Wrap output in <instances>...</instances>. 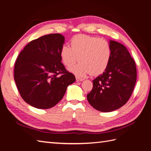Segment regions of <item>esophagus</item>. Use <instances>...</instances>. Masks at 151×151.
I'll use <instances>...</instances> for the list:
<instances>
[{"label":"esophagus","mask_w":151,"mask_h":151,"mask_svg":"<svg viewBox=\"0 0 151 151\" xmlns=\"http://www.w3.org/2000/svg\"><path fill=\"white\" fill-rule=\"evenodd\" d=\"M76 81H77V82H81V81H84V79L80 78V77H76Z\"/></svg>","instance_id":"obj_1"}]
</instances>
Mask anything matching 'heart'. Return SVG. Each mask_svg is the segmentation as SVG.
<instances>
[{"mask_svg":"<svg viewBox=\"0 0 151 151\" xmlns=\"http://www.w3.org/2000/svg\"><path fill=\"white\" fill-rule=\"evenodd\" d=\"M70 47L63 45L60 57L63 64L70 67L79 59L80 62L68 68L79 77L92 74L99 75L106 69L111 57V48L104 40L85 35H77L71 38Z\"/></svg>","mask_w":151,"mask_h":151,"instance_id":"b5f03b06","label":"heart"}]
</instances>
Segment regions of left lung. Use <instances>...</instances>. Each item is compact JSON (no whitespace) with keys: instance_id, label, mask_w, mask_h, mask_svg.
Instances as JSON below:
<instances>
[{"instance_id":"1","label":"left lung","mask_w":151,"mask_h":151,"mask_svg":"<svg viewBox=\"0 0 151 151\" xmlns=\"http://www.w3.org/2000/svg\"><path fill=\"white\" fill-rule=\"evenodd\" d=\"M111 57L103 74L93 81L92 91L87 95L89 104L102 112L121 108L129 99L137 79L135 63L124 45L109 40Z\"/></svg>"}]
</instances>
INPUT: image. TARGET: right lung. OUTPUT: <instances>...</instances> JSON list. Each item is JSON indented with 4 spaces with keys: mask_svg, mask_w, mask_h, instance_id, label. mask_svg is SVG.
<instances>
[{
    "mask_svg": "<svg viewBox=\"0 0 151 151\" xmlns=\"http://www.w3.org/2000/svg\"><path fill=\"white\" fill-rule=\"evenodd\" d=\"M64 42L65 37L59 33L45 35L31 41L17 58L14 78L22 98L31 106L53 107L75 82L74 74L61 62Z\"/></svg>",
    "mask_w": 151,
    "mask_h": 151,
    "instance_id": "obj_1",
    "label": "right lung"
}]
</instances>
